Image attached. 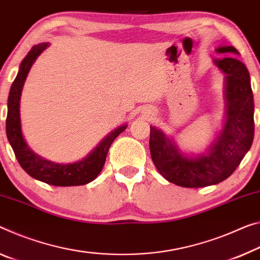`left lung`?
Returning <instances> with one entry per match:
<instances>
[{
	"instance_id": "8db88e82",
	"label": "left lung",
	"mask_w": 260,
	"mask_h": 260,
	"mask_svg": "<svg viewBox=\"0 0 260 260\" xmlns=\"http://www.w3.org/2000/svg\"><path fill=\"white\" fill-rule=\"evenodd\" d=\"M215 51L238 54L233 46H220ZM214 64L225 75V118L222 129L205 152H183L174 138L150 126L152 162L168 182L182 187H205L223 182L240 166L253 141L254 105L248 68L233 55L215 59Z\"/></svg>"
}]
</instances>
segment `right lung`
<instances>
[{"instance_id":"1","label":"right lung","mask_w":260,"mask_h":260,"mask_svg":"<svg viewBox=\"0 0 260 260\" xmlns=\"http://www.w3.org/2000/svg\"><path fill=\"white\" fill-rule=\"evenodd\" d=\"M48 46L49 43L35 45L19 66L18 74L11 85L9 97H8V114L6 122L7 137L20 167L32 178L38 179L48 185H54V186L85 185L96 179V177L101 174L111 145L114 139L121 132L125 131L128 125L125 123V125L119 126L110 132L84 158L73 163L52 162V160L37 155L34 150L30 149L22 133L19 113L20 96H22L23 86L32 64L35 63L37 57L44 52V49H46Z\"/></svg>"}]
</instances>
